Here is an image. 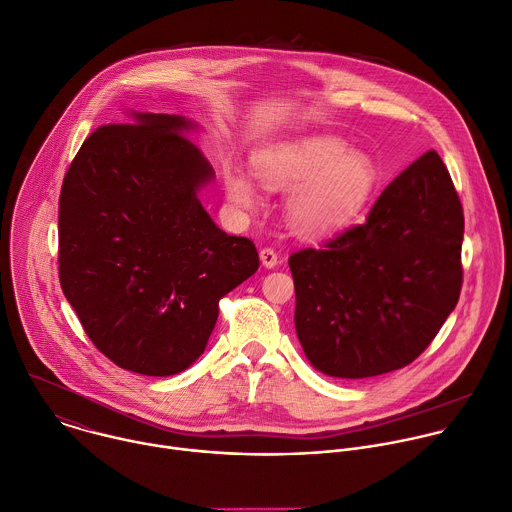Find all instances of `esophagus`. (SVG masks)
<instances>
[{
    "label": "esophagus",
    "instance_id": "obj_1",
    "mask_svg": "<svg viewBox=\"0 0 512 512\" xmlns=\"http://www.w3.org/2000/svg\"><path fill=\"white\" fill-rule=\"evenodd\" d=\"M260 260L266 268H274L278 264V254L274 248H262L260 250Z\"/></svg>",
    "mask_w": 512,
    "mask_h": 512
}]
</instances>
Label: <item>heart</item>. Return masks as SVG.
Masks as SVG:
<instances>
[{
    "label": "heart",
    "mask_w": 512,
    "mask_h": 512,
    "mask_svg": "<svg viewBox=\"0 0 512 512\" xmlns=\"http://www.w3.org/2000/svg\"><path fill=\"white\" fill-rule=\"evenodd\" d=\"M254 171L270 189H296L292 224L311 236L341 230L361 214L377 185V169L363 153L327 137L282 143L254 155ZM228 199L242 210L256 201L254 185L234 169L224 171Z\"/></svg>",
    "instance_id": "obj_1"
}]
</instances>
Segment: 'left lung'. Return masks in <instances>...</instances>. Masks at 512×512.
<instances>
[{
  "mask_svg": "<svg viewBox=\"0 0 512 512\" xmlns=\"http://www.w3.org/2000/svg\"><path fill=\"white\" fill-rule=\"evenodd\" d=\"M464 212L436 151L403 169L363 224L288 258L294 327L313 367L363 379L416 361L462 288Z\"/></svg>",
  "mask_w": 512,
  "mask_h": 512,
  "instance_id": "1",
  "label": "left lung"
}]
</instances>
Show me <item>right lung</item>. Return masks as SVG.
Here are the masks:
<instances>
[{"instance_id":"1","label":"right lung","mask_w":512,"mask_h":512,"mask_svg":"<svg viewBox=\"0 0 512 512\" xmlns=\"http://www.w3.org/2000/svg\"><path fill=\"white\" fill-rule=\"evenodd\" d=\"M179 115L102 125L72 159L58 208V276L92 345L153 377L208 345L220 298L250 278L252 240L228 236L197 189L214 177Z\"/></svg>"}]
</instances>
